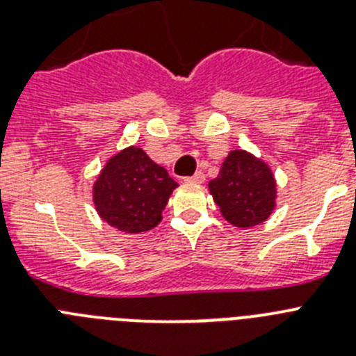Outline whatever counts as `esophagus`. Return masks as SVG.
Returning <instances> with one entry per match:
<instances>
[{
    "label": "esophagus",
    "instance_id": "34e87169",
    "mask_svg": "<svg viewBox=\"0 0 356 356\" xmlns=\"http://www.w3.org/2000/svg\"><path fill=\"white\" fill-rule=\"evenodd\" d=\"M187 181H194V184H201V181H205V175H203V172H201V171H197L196 175L188 176Z\"/></svg>",
    "mask_w": 356,
    "mask_h": 356
}]
</instances>
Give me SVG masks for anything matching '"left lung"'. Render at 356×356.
I'll use <instances>...</instances> for the list:
<instances>
[{
	"label": "left lung",
	"instance_id": "left-lung-1",
	"mask_svg": "<svg viewBox=\"0 0 356 356\" xmlns=\"http://www.w3.org/2000/svg\"><path fill=\"white\" fill-rule=\"evenodd\" d=\"M209 187L226 221L241 228L266 221L275 209L271 171L246 151H232Z\"/></svg>",
	"mask_w": 356,
	"mask_h": 356
}]
</instances>
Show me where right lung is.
<instances>
[{
    "label": "right lung",
    "mask_w": 356,
    "mask_h": 356,
    "mask_svg": "<svg viewBox=\"0 0 356 356\" xmlns=\"http://www.w3.org/2000/svg\"><path fill=\"white\" fill-rule=\"evenodd\" d=\"M176 187L168 171L140 147H128L106 162L94 185V203L110 226L140 234L159 225Z\"/></svg>",
    "instance_id": "1"
}]
</instances>
